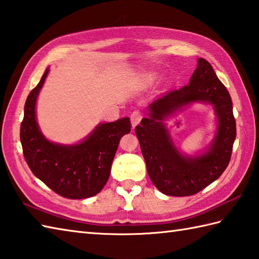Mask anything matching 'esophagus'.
<instances>
[{
  "instance_id": "1",
  "label": "esophagus",
  "mask_w": 259,
  "mask_h": 259,
  "mask_svg": "<svg viewBox=\"0 0 259 259\" xmlns=\"http://www.w3.org/2000/svg\"><path fill=\"white\" fill-rule=\"evenodd\" d=\"M130 119H131V123H133V126H136L137 124H139L140 120L143 119V114L139 110H135L133 113L130 115Z\"/></svg>"
}]
</instances>
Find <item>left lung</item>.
<instances>
[{
  "instance_id": "left-lung-1",
  "label": "left lung",
  "mask_w": 259,
  "mask_h": 259,
  "mask_svg": "<svg viewBox=\"0 0 259 259\" xmlns=\"http://www.w3.org/2000/svg\"><path fill=\"white\" fill-rule=\"evenodd\" d=\"M196 100L215 106L218 130L207 153L187 159L176 149L161 121ZM148 111L149 116L141 120L135 131L148 175L161 193L170 196L194 195L219 179L231 158L236 120L230 94L207 60L199 58L189 85L161 95L148 105Z\"/></svg>"
}]
</instances>
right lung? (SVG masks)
<instances>
[{
    "mask_svg": "<svg viewBox=\"0 0 259 259\" xmlns=\"http://www.w3.org/2000/svg\"><path fill=\"white\" fill-rule=\"evenodd\" d=\"M48 72V68L45 70L24 104L20 128L24 159L32 173L55 193L66 199H88L101 192L108 182L119 141L131 131L130 119L100 124L77 145L50 143L40 133L35 121V101Z\"/></svg>",
    "mask_w": 259,
    "mask_h": 259,
    "instance_id": "right-lung-1",
    "label": "right lung"
}]
</instances>
